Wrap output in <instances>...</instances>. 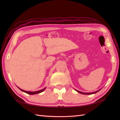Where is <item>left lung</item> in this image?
<instances>
[{"label": "left lung", "instance_id": "8db88e82", "mask_svg": "<svg viewBox=\"0 0 120 120\" xmlns=\"http://www.w3.org/2000/svg\"><path fill=\"white\" fill-rule=\"evenodd\" d=\"M75 90L76 91H77V92H78V93H80V94H83V95H92V94H94L97 93V92H98L99 91H100V90H101V89H100V90H97V91H96V92H93V93H83V92H80V91H79V90H75Z\"/></svg>", "mask_w": 120, "mask_h": 120}]
</instances>
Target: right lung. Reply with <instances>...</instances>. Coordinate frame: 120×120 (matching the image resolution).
Segmentation results:
<instances>
[{
  "label": "right lung",
  "instance_id": "add662e5",
  "mask_svg": "<svg viewBox=\"0 0 120 120\" xmlns=\"http://www.w3.org/2000/svg\"><path fill=\"white\" fill-rule=\"evenodd\" d=\"M18 88H19L20 90H21V91H22L25 93H26L27 94H29V95H35V94H39V93H41V92H42L43 91H44V90H45V89L46 88V87L44 89H43L41 90H38V91H35V92H30V91H26V90H23L22 89H20L18 87Z\"/></svg>",
  "mask_w": 120,
  "mask_h": 120
}]
</instances>
